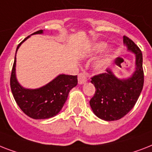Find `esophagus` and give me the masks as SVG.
<instances>
[{
	"label": "esophagus",
	"mask_w": 152,
	"mask_h": 152,
	"mask_svg": "<svg viewBox=\"0 0 152 152\" xmlns=\"http://www.w3.org/2000/svg\"><path fill=\"white\" fill-rule=\"evenodd\" d=\"M77 80H78V84H80V85L86 83V81H87V76L84 73H80L77 76Z\"/></svg>",
	"instance_id": "34e87169"
}]
</instances>
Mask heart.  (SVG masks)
<instances>
[{
  "label": "heart",
  "instance_id": "b5f03b06",
  "mask_svg": "<svg viewBox=\"0 0 152 152\" xmlns=\"http://www.w3.org/2000/svg\"><path fill=\"white\" fill-rule=\"evenodd\" d=\"M107 47L106 43L104 42H98L93 45L92 48V53L93 55H96L98 53H101L102 51H104ZM112 58V52L108 51L106 54H104L103 56H101L99 59H98L93 64V68L96 71L99 73L104 72L106 68L110 65V61Z\"/></svg>",
  "mask_w": 152,
  "mask_h": 152
}]
</instances>
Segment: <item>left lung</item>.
Here are the masks:
<instances>
[{"label": "left lung", "mask_w": 152, "mask_h": 152, "mask_svg": "<svg viewBox=\"0 0 152 152\" xmlns=\"http://www.w3.org/2000/svg\"><path fill=\"white\" fill-rule=\"evenodd\" d=\"M123 42L127 49L135 54L136 69L130 77L119 79L111 70L95 75L91 82L96 88L89 101L93 113L105 121L118 120L127 115L137 101L144 86L143 56L137 45L126 36Z\"/></svg>", "instance_id": "8db88e82"}]
</instances>
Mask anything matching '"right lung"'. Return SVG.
<instances>
[{"instance_id":"right-lung-1","label":"right lung","mask_w":152,"mask_h":152,"mask_svg":"<svg viewBox=\"0 0 152 152\" xmlns=\"http://www.w3.org/2000/svg\"><path fill=\"white\" fill-rule=\"evenodd\" d=\"M43 34L40 30L33 34ZM26 37L19 45V49L23 42L28 39ZM15 56L12 70L11 74L10 86L15 102L26 115L34 119H46L54 117L61 110L65 104L71 88L77 86V75H59L56 78L41 88L30 89L25 88L18 82L15 75L16 57Z\"/></svg>"}]
</instances>
